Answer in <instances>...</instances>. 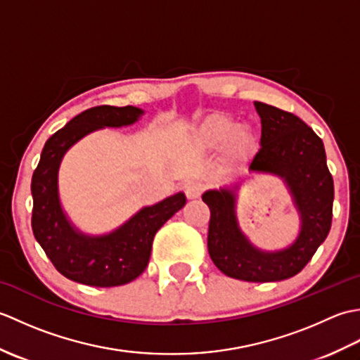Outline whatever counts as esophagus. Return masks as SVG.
Listing matches in <instances>:
<instances>
[{
	"label": "esophagus",
	"instance_id": "obj_1",
	"mask_svg": "<svg viewBox=\"0 0 360 360\" xmlns=\"http://www.w3.org/2000/svg\"><path fill=\"white\" fill-rule=\"evenodd\" d=\"M202 184L201 182H196V181H190L186 184V195L188 200H198V198L201 196L202 193Z\"/></svg>",
	"mask_w": 360,
	"mask_h": 360
}]
</instances>
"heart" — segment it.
<instances>
[{
	"label": "heart",
	"instance_id": "heart-1",
	"mask_svg": "<svg viewBox=\"0 0 360 360\" xmlns=\"http://www.w3.org/2000/svg\"><path fill=\"white\" fill-rule=\"evenodd\" d=\"M192 143L198 151H215L223 145V155L229 162H243L257 147V139L248 128L236 127V122L224 114H212L195 129Z\"/></svg>",
	"mask_w": 360,
	"mask_h": 360
}]
</instances>
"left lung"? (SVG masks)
Segmentation results:
<instances>
[{
    "label": "left lung",
    "instance_id": "8db88e82",
    "mask_svg": "<svg viewBox=\"0 0 360 360\" xmlns=\"http://www.w3.org/2000/svg\"><path fill=\"white\" fill-rule=\"evenodd\" d=\"M262 119V148L249 172L272 174L285 182L300 218V231L289 246L263 250L250 243L236 218L240 184L205 190L210 209L207 248L218 269L243 281H280L308 264L331 229L334 182L320 137L292 112L254 102Z\"/></svg>",
    "mask_w": 360,
    "mask_h": 360
}]
</instances>
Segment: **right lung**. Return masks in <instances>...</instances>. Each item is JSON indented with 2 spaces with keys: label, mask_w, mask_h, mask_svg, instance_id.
Masks as SVG:
<instances>
[{
  "label": "right lung",
  "mask_w": 360,
  "mask_h": 360,
  "mask_svg": "<svg viewBox=\"0 0 360 360\" xmlns=\"http://www.w3.org/2000/svg\"><path fill=\"white\" fill-rule=\"evenodd\" d=\"M145 111L137 106H96L80 112L44 143L32 174V231L56 269L66 278L96 288L127 285L145 271L156 232L186 205L179 192L139 212L114 231L89 235L75 227L63 210L58 170L74 143L102 128L136 124Z\"/></svg>",
  "instance_id": "obj_1"
}]
</instances>
